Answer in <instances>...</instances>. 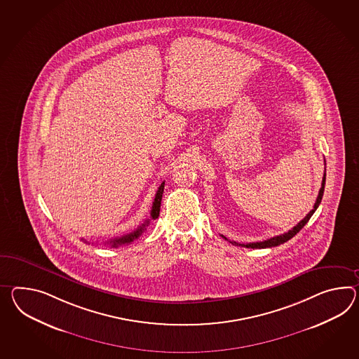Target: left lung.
Listing matches in <instances>:
<instances>
[{
	"instance_id": "8db88e82",
	"label": "left lung",
	"mask_w": 359,
	"mask_h": 359,
	"mask_svg": "<svg viewBox=\"0 0 359 359\" xmlns=\"http://www.w3.org/2000/svg\"><path fill=\"white\" fill-rule=\"evenodd\" d=\"M324 184H325V171H324L323 180H322V187H320V191H319V194H318V197H316V201H315L314 209L310 211L309 214H307L305 218L302 219L299 223H298L297 226H294V227L292 228V229H289L288 232H285V233H283V235H279V236L271 237V238H269V240H264V241H259V243H249V244H238V243H235V241H229L231 244L238 245V246H244V248H252V249H264V248H272V246H278L280 244H284V243H287L288 240H290L292 237L296 236L298 232L302 229V228L305 227V224H306L307 222L310 220V218L313 217V214H314L315 210L318 209V206L320 205V202H322V198H323V193H324ZM223 238H226L227 240V237L223 236Z\"/></svg>"
}]
</instances>
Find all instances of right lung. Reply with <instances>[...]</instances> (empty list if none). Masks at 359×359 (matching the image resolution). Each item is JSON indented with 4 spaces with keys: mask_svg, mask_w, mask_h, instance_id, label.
Segmentation results:
<instances>
[{
    "mask_svg": "<svg viewBox=\"0 0 359 359\" xmlns=\"http://www.w3.org/2000/svg\"><path fill=\"white\" fill-rule=\"evenodd\" d=\"M163 189H165V182L159 185L157 193H156V197H154V201H153V206H151V211H150V219H157L159 215V209H161V201H162V194H163ZM150 220H145L144 224H141L140 227H137V229H135L131 233L126 235L122 237H115L113 240L107 241V244L111 245V248H118L119 245L130 244L133 240H136L137 237H140L142 235V232L147 229V226L149 224Z\"/></svg>",
    "mask_w": 359,
    "mask_h": 359,
    "instance_id": "right-lung-1",
    "label": "right lung"
}]
</instances>
